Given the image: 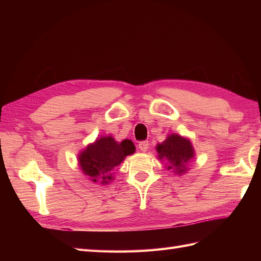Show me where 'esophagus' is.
Here are the masks:
<instances>
[{
  "label": "esophagus",
  "mask_w": 261,
  "mask_h": 261,
  "mask_svg": "<svg viewBox=\"0 0 261 261\" xmlns=\"http://www.w3.org/2000/svg\"><path fill=\"white\" fill-rule=\"evenodd\" d=\"M139 149L141 151H143V152H146L148 149H149V142L148 141H141L140 143H139Z\"/></svg>",
  "instance_id": "obj_1"
}]
</instances>
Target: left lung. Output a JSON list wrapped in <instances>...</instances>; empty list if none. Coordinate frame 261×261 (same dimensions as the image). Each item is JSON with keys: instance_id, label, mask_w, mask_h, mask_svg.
Listing matches in <instances>:
<instances>
[{"instance_id": "8db88e82", "label": "left lung", "mask_w": 261, "mask_h": 261, "mask_svg": "<svg viewBox=\"0 0 261 261\" xmlns=\"http://www.w3.org/2000/svg\"><path fill=\"white\" fill-rule=\"evenodd\" d=\"M158 158L167 162V169L181 175L187 170V164L195 156L191 141L178 135H169L164 142L157 145Z\"/></svg>"}]
</instances>
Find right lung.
<instances>
[{"mask_svg":"<svg viewBox=\"0 0 261 261\" xmlns=\"http://www.w3.org/2000/svg\"><path fill=\"white\" fill-rule=\"evenodd\" d=\"M135 151L136 147L131 140L116 142L111 136L101 137L79 154V164L92 181L104 185L113 178L111 171Z\"/></svg>","mask_w":261,"mask_h":261,"instance_id":"add662e5","label":"right lung"}]
</instances>
